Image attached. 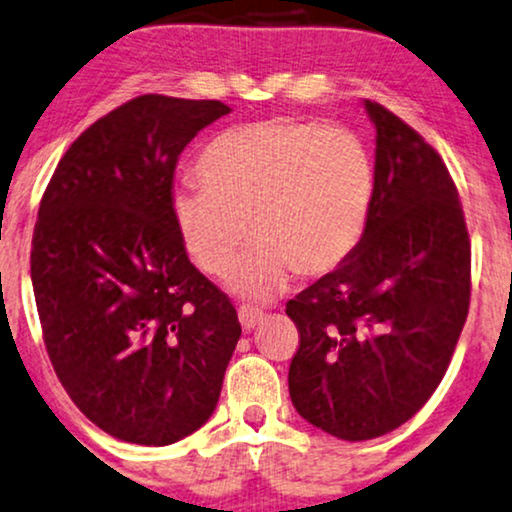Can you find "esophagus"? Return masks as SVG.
Listing matches in <instances>:
<instances>
[{
	"label": "esophagus",
	"mask_w": 512,
	"mask_h": 512,
	"mask_svg": "<svg viewBox=\"0 0 512 512\" xmlns=\"http://www.w3.org/2000/svg\"><path fill=\"white\" fill-rule=\"evenodd\" d=\"M264 318V311L260 309V306H252V304H243L241 309H238V320H241L243 330L250 332L252 327H255L260 320Z\"/></svg>",
	"instance_id": "esophagus-1"
}]
</instances>
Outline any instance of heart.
I'll return each mask as SVG.
<instances>
[{"mask_svg": "<svg viewBox=\"0 0 512 512\" xmlns=\"http://www.w3.org/2000/svg\"><path fill=\"white\" fill-rule=\"evenodd\" d=\"M201 187L177 189L170 215L203 274L227 278L257 238L234 288L271 297L292 274L325 276L363 238L374 194L365 142L342 126L262 121L227 131L196 161Z\"/></svg>", "mask_w": 512, "mask_h": 512, "instance_id": "heart-1", "label": "heart"}]
</instances>
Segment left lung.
I'll use <instances>...</instances> for the list:
<instances>
[{
    "instance_id": "1",
    "label": "left lung",
    "mask_w": 512,
    "mask_h": 512,
    "mask_svg": "<svg viewBox=\"0 0 512 512\" xmlns=\"http://www.w3.org/2000/svg\"><path fill=\"white\" fill-rule=\"evenodd\" d=\"M365 109L377 149L363 238L285 304L299 332L292 405L351 442L391 433L426 405L470 304V238L445 161L379 102Z\"/></svg>"
}]
</instances>
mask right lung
Here are the masks:
<instances>
[{
	"label": "right lung",
	"instance_id": "add662e5",
	"mask_svg": "<svg viewBox=\"0 0 512 512\" xmlns=\"http://www.w3.org/2000/svg\"><path fill=\"white\" fill-rule=\"evenodd\" d=\"M229 112L128 100L72 142L39 203L30 274L46 353L72 403L124 442L163 447L206 424L241 337L170 215L182 149Z\"/></svg>",
	"mask_w": 512,
	"mask_h": 512
}]
</instances>
